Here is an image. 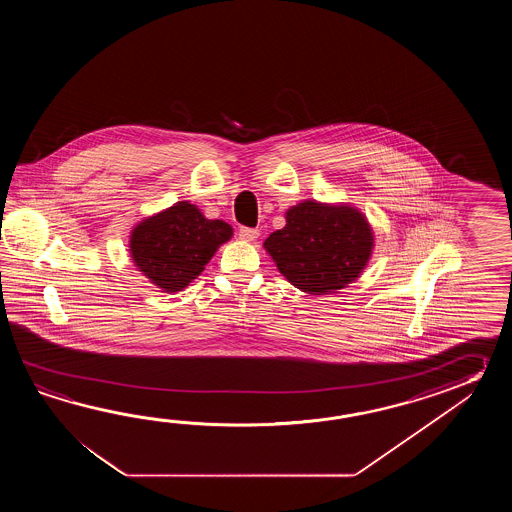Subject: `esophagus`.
<instances>
[{
  "mask_svg": "<svg viewBox=\"0 0 512 512\" xmlns=\"http://www.w3.org/2000/svg\"><path fill=\"white\" fill-rule=\"evenodd\" d=\"M260 236V232L256 229H247V227H241L240 238L243 241H254Z\"/></svg>",
  "mask_w": 512,
  "mask_h": 512,
  "instance_id": "esophagus-1",
  "label": "esophagus"
}]
</instances>
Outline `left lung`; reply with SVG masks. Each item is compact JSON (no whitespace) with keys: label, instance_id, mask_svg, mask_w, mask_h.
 Wrapping results in <instances>:
<instances>
[{"label":"left lung","instance_id":"1","mask_svg":"<svg viewBox=\"0 0 512 512\" xmlns=\"http://www.w3.org/2000/svg\"><path fill=\"white\" fill-rule=\"evenodd\" d=\"M375 247L370 221L348 203L305 199L287 208L285 227L263 249L296 289L331 294L359 280Z\"/></svg>","mask_w":512,"mask_h":512}]
</instances>
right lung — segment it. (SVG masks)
Masks as SVG:
<instances>
[{"mask_svg": "<svg viewBox=\"0 0 512 512\" xmlns=\"http://www.w3.org/2000/svg\"><path fill=\"white\" fill-rule=\"evenodd\" d=\"M234 229L207 219L190 201L141 219L130 232L133 265L163 293H179L194 282Z\"/></svg>", "mask_w": 512, "mask_h": 512, "instance_id": "add662e5", "label": "right lung"}]
</instances>
